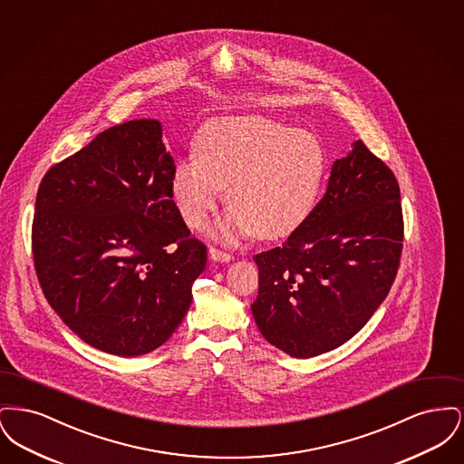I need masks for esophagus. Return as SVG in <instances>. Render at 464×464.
<instances>
[{
  "label": "esophagus",
  "instance_id": "obj_1",
  "mask_svg": "<svg viewBox=\"0 0 464 464\" xmlns=\"http://www.w3.org/2000/svg\"><path fill=\"white\" fill-rule=\"evenodd\" d=\"M208 254H210V257H212L214 261H221V263H229V261L233 259V254H231V252H226V250L216 248V246H210V248H208Z\"/></svg>",
  "mask_w": 464,
  "mask_h": 464
}]
</instances>
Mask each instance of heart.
Here are the masks:
<instances>
[{
    "label": "heart",
    "mask_w": 464,
    "mask_h": 464,
    "mask_svg": "<svg viewBox=\"0 0 464 464\" xmlns=\"http://www.w3.org/2000/svg\"><path fill=\"white\" fill-rule=\"evenodd\" d=\"M195 156L177 161L172 198L186 224L203 229L226 188L231 210L218 227L221 237L292 235L308 219L327 169L316 135L263 116L207 121L197 133Z\"/></svg>",
    "instance_id": "b5f03b06"
}]
</instances>
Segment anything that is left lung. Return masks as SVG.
<instances>
[{
  "label": "left lung",
  "instance_id": "left-lung-1",
  "mask_svg": "<svg viewBox=\"0 0 464 464\" xmlns=\"http://www.w3.org/2000/svg\"><path fill=\"white\" fill-rule=\"evenodd\" d=\"M392 169L356 140L335 160L324 198L282 246L254 256L250 306L266 341L294 358L344 344L386 299L403 246Z\"/></svg>",
  "mask_w": 464,
  "mask_h": 464
}]
</instances>
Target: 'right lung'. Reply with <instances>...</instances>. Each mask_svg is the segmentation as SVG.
I'll return each mask as SVG.
<instances>
[{"instance_id":"1","label":"right lung","mask_w":464,"mask_h":464,"mask_svg":"<svg viewBox=\"0 0 464 464\" xmlns=\"http://www.w3.org/2000/svg\"><path fill=\"white\" fill-rule=\"evenodd\" d=\"M174 169L160 121L132 120L40 182L31 229L40 287L67 327L101 352L150 353L191 306L207 246L172 199Z\"/></svg>"}]
</instances>
